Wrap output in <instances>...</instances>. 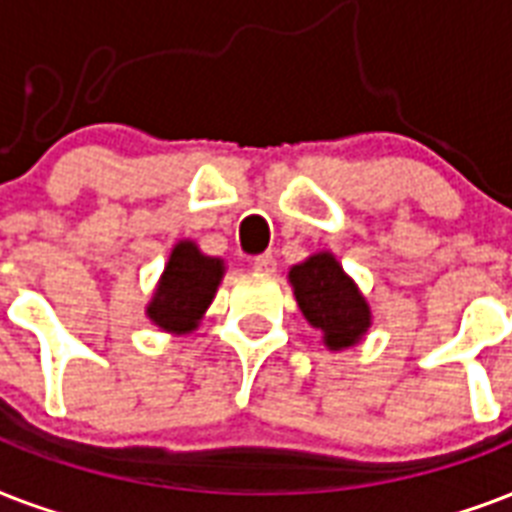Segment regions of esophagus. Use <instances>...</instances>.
I'll return each instance as SVG.
<instances>
[{
	"mask_svg": "<svg viewBox=\"0 0 512 512\" xmlns=\"http://www.w3.org/2000/svg\"><path fill=\"white\" fill-rule=\"evenodd\" d=\"M251 267L256 269V272H261V275H272L277 269V261L272 253H261V256H256V259L251 261Z\"/></svg>",
	"mask_w": 512,
	"mask_h": 512,
	"instance_id": "obj_1",
	"label": "esophagus"
}]
</instances>
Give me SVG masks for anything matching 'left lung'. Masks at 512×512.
<instances>
[{
  "mask_svg": "<svg viewBox=\"0 0 512 512\" xmlns=\"http://www.w3.org/2000/svg\"><path fill=\"white\" fill-rule=\"evenodd\" d=\"M301 315L323 334L331 352L350 350L366 339L374 323L371 304L331 251H318L288 269Z\"/></svg>",
  "mask_w": 512,
  "mask_h": 512,
  "instance_id": "left-lung-1",
  "label": "left lung"
}]
</instances>
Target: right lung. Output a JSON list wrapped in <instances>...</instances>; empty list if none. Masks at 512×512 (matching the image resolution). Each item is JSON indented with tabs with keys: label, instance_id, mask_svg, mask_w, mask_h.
Returning <instances> with one entry per match:
<instances>
[{
	"label": "right lung",
	"instance_id": "add662e5",
	"mask_svg": "<svg viewBox=\"0 0 512 512\" xmlns=\"http://www.w3.org/2000/svg\"><path fill=\"white\" fill-rule=\"evenodd\" d=\"M224 272V259L202 253L194 240H178L146 304V318L165 334H192L216 299Z\"/></svg>",
	"mask_w": 512,
	"mask_h": 512
}]
</instances>
